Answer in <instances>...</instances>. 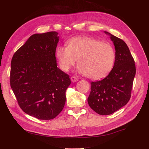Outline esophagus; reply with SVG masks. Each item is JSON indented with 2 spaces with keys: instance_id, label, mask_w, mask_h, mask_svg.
Segmentation results:
<instances>
[{
  "instance_id": "obj_1",
  "label": "esophagus",
  "mask_w": 149,
  "mask_h": 149,
  "mask_svg": "<svg viewBox=\"0 0 149 149\" xmlns=\"http://www.w3.org/2000/svg\"><path fill=\"white\" fill-rule=\"evenodd\" d=\"M71 80L72 82H76V81H78V78H76V77H74V76H71Z\"/></svg>"
}]
</instances>
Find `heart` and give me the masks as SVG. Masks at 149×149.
Here are the masks:
<instances>
[{
    "instance_id": "heart-1",
    "label": "heart",
    "mask_w": 149,
    "mask_h": 149,
    "mask_svg": "<svg viewBox=\"0 0 149 149\" xmlns=\"http://www.w3.org/2000/svg\"><path fill=\"white\" fill-rule=\"evenodd\" d=\"M55 55L62 71H69L78 60V73L94 79L105 77L112 70L116 59L114 49L110 43L88 37L70 39L67 47L56 48Z\"/></svg>"
}]
</instances>
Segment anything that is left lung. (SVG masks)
<instances>
[{"mask_svg":"<svg viewBox=\"0 0 149 149\" xmlns=\"http://www.w3.org/2000/svg\"><path fill=\"white\" fill-rule=\"evenodd\" d=\"M104 32L109 36L114 45V65L105 78L91 83L88 102L96 113L109 115L129 101L136 70L127 44L107 31Z\"/></svg>","mask_w":149,"mask_h":149,"instance_id":"left-lung-1","label":"left lung"}]
</instances>
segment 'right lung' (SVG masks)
I'll use <instances>...</instances> for the list:
<instances>
[{
  "instance_id": "add662e5",
  "label": "right lung",
  "mask_w": 149,
  "mask_h": 149,
  "mask_svg": "<svg viewBox=\"0 0 149 149\" xmlns=\"http://www.w3.org/2000/svg\"><path fill=\"white\" fill-rule=\"evenodd\" d=\"M56 31L35 33L13 55L10 86L21 109L41 120L54 119L63 110L68 74L57 67Z\"/></svg>"
}]
</instances>
